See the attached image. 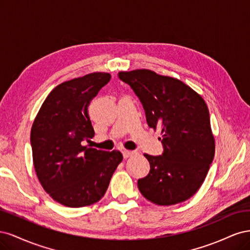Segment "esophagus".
Masks as SVG:
<instances>
[{
  "label": "esophagus",
  "instance_id": "34e87169",
  "mask_svg": "<svg viewBox=\"0 0 250 250\" xmlns=\"http://www.w3.org/2000/svg\"><path fill=\"white\" fill-rule=\"evenodd\" d=\"M122 153H123V156H124V158H128L129 156H131L132 155V151H129V150H126V149H124L123 151H122Z\"/></svg>",
  "mask_w": 250,
  "mask_h": 250
}]
</instances>
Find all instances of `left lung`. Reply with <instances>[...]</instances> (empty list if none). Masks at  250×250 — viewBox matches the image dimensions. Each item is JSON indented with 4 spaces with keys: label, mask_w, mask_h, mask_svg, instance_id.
<instances>
[{
    "label": "left lung",
    "mask_w": 250,
    "mask_h": 250,
    "mask_svg": "<svg viewBox=\"0 0 250 250\" xmlns=\"http://www.w3.org/2000/svg\"><path fill=\"white\" fill-rule=\"evenodd\" d=\"M139 98L150 128H160L162 155L144 154L148 175L138 180L142 195L158 206L186 201L198 191L215 155L208 108L183 81L150 70L120 72Z\"/></svg>",
    "instance_id": "1"
}]
</instances>
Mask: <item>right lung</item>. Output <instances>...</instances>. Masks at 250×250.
Masks as SVG:
<instances>
[{"mask_svg": "<svg viewBox=\"0 0 250 250\" xmlns=\"http://www.w3.org/2000/svg\"><path fill=\"white\" fill-rule=\"evenodd\" d=\"M109 80L108 73H92L60 83L33 122L30 142L36 175L44 191L65 207L99 201L123 160L120 151L82 145L95 135L88 105Z\"/></svg>", "mask_w": 250, "mask_h": 250, "instance_id": "add662e5", "label": "right lung"}]
</instances>
